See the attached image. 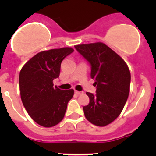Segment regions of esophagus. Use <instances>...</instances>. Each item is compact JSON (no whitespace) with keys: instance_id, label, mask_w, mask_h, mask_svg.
<instances>
[{"instance_id":"34e87169","label":"esophagus","mask_w":156,"mask_h":156,"mask_svg":"<svg viewBox=\"0 0 156 156\" xmlns=\"http://www.w3.org/2000/svg\"><path fill=\"white\" fill-rule=\"evenodd\" d=\"M83 93V91H77V90H75V94H76L77 95H80V94H82Z\"/></svg>"}]
</instances>
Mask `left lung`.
<instances>
[{"label":"left lung","instance_id":"left-lung-1","mask_svg":"<svg viewBox=\"0 0 156 156\" xmlns=\"http://www.w3.org/2000/svg\"><path fill=\"white\" fill-rule=\"evenodd\" d=\"M75 48L91 66L90 76L97 87L96 94L86 93L90 102L83 108L85 117L95 126H107L119 116L129 96V68L104 43L76 45Z\"/></svg>","mask_w":156,"mask_h":156}]
</instances>
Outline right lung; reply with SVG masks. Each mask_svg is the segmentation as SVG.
Here are the masks:
<instances>
[{
	"label": "right lung",
	"instance_id": "right-lung-1",
	"mask_svg": "<svg viewBox=\"0 0 156 156\" xmlns=\"http://www.w3.org/2000/svg\"><path fill=\"white\" fill-rule=\"evenodd\" d=\"M73 51L72 48H62L41 51L20 71L22 101L30 116L41 126L51 127L64 118L74 90H62L54 87L53 80L59 76L63 59Z\"/></svg>",
	"mask_w": 156,
	"mask_h": 156
}]
</instances>
